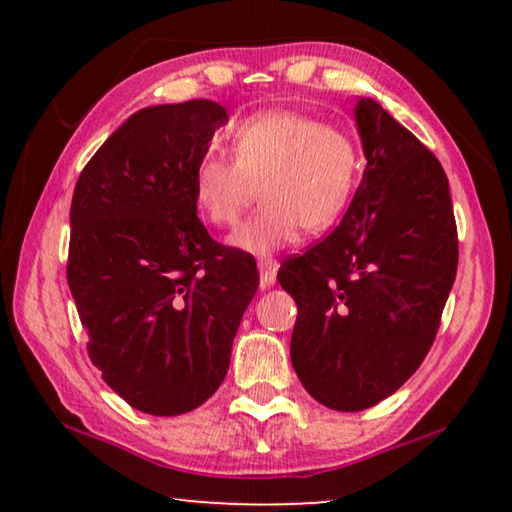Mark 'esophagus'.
Instances as JSON below:
<instances>
[{"label": "esophagus", "instance_id": "obj_1", "mask_svg": "<svg viewBox=\"0 0 512 512\" xmlns=\"http://www.w3.org/2000/svg\"><path fill=\"white\" fill-rule=\"evenodd\" d=\"M257 266H259V282H262V287L264 289L273 287L277 280V268H280V262H277L275 257H259Z\"/></svg>", "mask_w": 512, "mask_h": 512}]
</instances>
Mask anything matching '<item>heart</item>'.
<instances>
[{
	"label": "heart",
	"mask_w": 512,
	"mask_h": 512,
	"mask_svg": "<svg viewBox=\"0 0 512 512\" xmlns=\"http://www.w3.org/2000/svg\"><path fill=\"white\" fill-rule=\"evenodd\" d=\"M230 155L205 151L194 169V201L207 223L235 225L259 196L264 205L232 232L230 244L266 255L300 230L325 232L348 210L361 151L341 126L298 110H264L230 131Z\"/></svg>",
	"instance_id": "1"
}]
</instances>
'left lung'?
<instances>
[{
	"label": "left lung",
	"instance_id": "obj_1",
	"mask_svg": "<svg viewBox=\"0 0 512 512\" xmlns=\"http://www.w3.org/2000/svg\"><path fill=\"white\" fill-rule=\"evenodd\" d=\"M361 185L341 223L277 280L298 305L291 363L336 411L386 400L431 350L458 266L449 183L427 146L361 99Z\"/></svg>",
	"mask_w": 512,
	"mask_h": 512
}]
</instances>
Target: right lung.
<instances>
[{
  "label": "right lung",
  "mask_w": 512,
  "mask_h": 512,
  "mask_svg": "<svg viewBox=\"0 0 512 512\" xmlns=\"http://www.w3.org/2000/svg\"><path fill=\"white\" fill-rule=\"evenodd\" d=\"M225 119L207 99L135 112L74 187L67 284L88 354L121 400L151 415L214 395L259 287L255 259L196 216V162Z\"/></svg>",
  "instance_id": "1"
}]
</instances>
